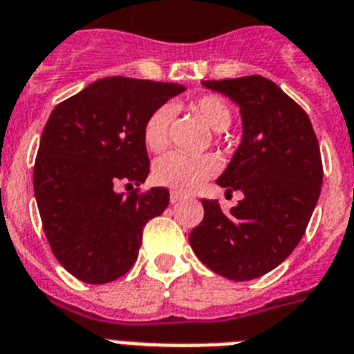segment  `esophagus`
<instances>
[{"label": "esophagus", "instance_id": "esophagus-1", "mask_svg": "<svg viewBox=\"0 0 354 354\" xmlns=\"http://www.w3.org/2000/svg\"><path fill=\"white\" fill-rule=\"evenodd\" d=\"M183 196L180 193H171V202L172 204H178V202H182Z\"/></svg>", "mask_w": 354, "mask_h": 354}]
</instances>
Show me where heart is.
<instances>
[{"mask_svg":"<svg viewBox=\"0 0 354 354\" xmlns=\"http://www.w3.org/2000/svg\"><path fill=\"white\" fill-rule=\"evenodd\" d=\"M213 131H225L232 122V109L219 96H202L189 105ZM174 118V109L171 105H161L148 117L142 129L145 147L152 152H161L169 145L171 124ZM219 163L212 156H185L180 152H171L159 158L153 163L152 176L156 183L169 187L176 193L195 191L198 185L209 180L217 172Z\"/></svg>","mask_w":354,"mask_h":354,"instance_id":"b5f03b06","label":"heart"}]
</instances>
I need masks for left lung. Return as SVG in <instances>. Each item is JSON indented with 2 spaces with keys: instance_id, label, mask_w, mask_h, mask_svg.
<instances>
[{
  "instance_id": "8db88e82",
  "label": "left lung",
  "mask_w": 354,
  "mask_h": 354,
  "mask_svg": "<svg viewBox=\"0 0 354 354\" xmlns=\"http://www.w3.org/2000/svg\"><path fill=\"white\" fill-rule=\"evenodd\" d=\"M239 105L241 142L217 178L243 201L223 213L202 201L204 219L189 243L198 260L221 277L252 280L293 252L314 213L323 183L319 142L308 115L261 75L202 81Z\"/></svg>"
}]
</instances>
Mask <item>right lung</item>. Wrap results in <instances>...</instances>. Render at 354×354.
<instances>
[{"instance_id":"1","label":"right lung","mask_w":354,"mask_h":354,"mask_svg":"<svg viewBox=\"0 0 354 354\" xmlns=\"http://www.w3.org/2000/svg\"><path fill=\"white\" fill-rule=\"evenodd\" d=\"M180 83L111 75L59 104L44 126L33 187L59 263L87 284H107L133 267L142 228L169 206V191L141 185L150 172L142 141L148 117L183 93Z\"/></svg>"}]
</instances>
